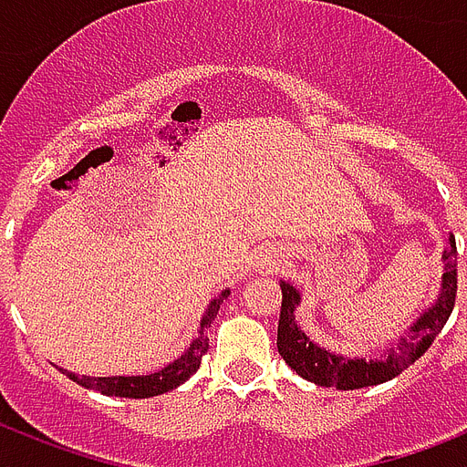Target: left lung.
<instances>
[{
  "mask_svg": "<svg viewBox=\"0 0 467 467\" xmlns=\"http://www.w3.org/2000/svg\"><path fill=\"white\" fill-rule=\"evenodd\" d=\"M456 256V240L451 234L449 247L443 249V276L439 300L427 312H421V317L410 327V334L405 339H400L395 347H390L388 356L370 358V361L344 358V356L332 354L310 341V337L296 322V306L300 303V293L296 291V285L281 281L284 300H281V317H278V354L284 356V361L300 378L322 385V388H337V390H358V388L385 383V380L400 376L407 366H412L417 358L424 356V351L439 337L443 325L449 322L458 291Z\"/></svg>",
  "mask_w": 467,
  "mask_h": 467,
  "instance_id": "obj_1",
  "label": "left lung"
}]
</instances>
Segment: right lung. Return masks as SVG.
I'll return each mask as SVG.
<instances>
[{
  "label": "right lung",
  "mask_w": 467,
  "mask_h": 467,
  "mask_svg": "<svg viewBox=\"0 0 467 467\" xmlns=\"http://www.w3.org/2000/svg\"><path fill=\"white\" fill-rule=\"evenodd\" d=\"M230 296V291H223L215 300H211V306L205 310L203 319H201V329H198V337L189 344V348L183 351L176 361H171L169 366H164L157 373H150V376H111V378H89V376H77V373H69V370H62L67 373L69 380H75L77 385H82L87 390H99L101 395H116V398H155L161 392H169L179 388L182 383H186L193 373L201 366V358L208 351V334L205 329L213 325V319L218 315L223 300Z\"/></svg>",
  "instance_id": "1"
}]
</instances>
